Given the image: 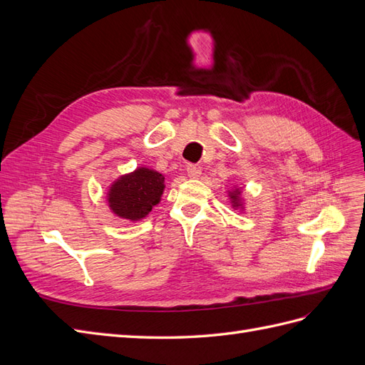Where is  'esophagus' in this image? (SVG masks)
Instances as JSON below:
<instances>
[{"mask_svg":"<svg viewBox=\"0 0 365 365\" xmlns=\"http://www.w3.org/2000/svg\"><path fill=\"white\" fill-rule=\"evenodd\" d=\"M187 175H189L192 180L200 178L201 168H200V165H196V164H189V165H187Z\"/></svg>","mask_w":365,"mask_h":365,"instance_id":"34e87169","label":"esophagus"}]
</instances>
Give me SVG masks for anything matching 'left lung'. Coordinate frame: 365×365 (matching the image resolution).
<instances>
[{
    "mask_svg": "<svg viewBox=\"0 0 365 365\" xmlns=\"http://www.w3.org/2000/svg\"><path fill=\"white\" fill-rule=\"evenodd\" d=\"M228 196L231 200V204H233L235 208H244V202H242V197H240V189H235L228 192Z\"/></svg>",
    "mask_w": 365,
    "mask_h": 365,
    "instance_id": "8db88e82",
    "label": "left lung"
}]
</instances>
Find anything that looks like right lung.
Wrapping results in <instances>:
<instances>
[{
    "label": "right lung",
    "mask_w": 365,
    "mask_h": 365,
    "mask_svg": "<svg viewBox=\"0 0 365 365\" xmlns=\"http://www.w3.org/2000/svg\"><path fill=\"white\" fill-rule=\"evenodd\" d=\"M164 175L148 168H138L121 175L108 190V205L121 219L140 220L149 215L164 192Z\"/></svg>",
    "instance_id": "1"
}]
</instances>
